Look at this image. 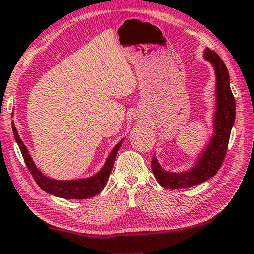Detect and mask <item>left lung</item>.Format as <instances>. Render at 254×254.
Masks as SVG:
<instances>
[{
    "label": "left lung",
    "instance_id": "1",
    "mask_svg": "<svg viewBox=\"0 0 254 254\" xmlns=\"http://www.w3.org/2000/svg\"><path fill=\"white\" fill-rule=\"evenodd\" d=\"M204 59L212 64L216 73V111L213 116V136L199 156L194 166L183 172H169L153 156L151 168L163 188L183 189L200 184L218 172L225 158L227 145L236 118V101L230 88V76L225 63L218 54L206 48Z\"/></svg>",
    "mask_w": 254,
    "mask_h": 254
}]
</instances>
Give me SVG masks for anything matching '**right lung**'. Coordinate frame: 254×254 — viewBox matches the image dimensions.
Instances as JSON below:
<instances>
[{
    "label": "right lung",
    "instance_id": "obj_1",
    "mask_svg": "<svg viewBox=\"0 0 254 254\" xmlns=\"http://www.w3.org/2000/svg\"><path fill=\"white\" fill-rule=\"evenodd\" d=\"M11 127L15 140L18 144V147H20L25 164H27L29 171L33 175L38 186H40L42 190L46 191L47 193L65 199H88L98 194L99 192L103 190L109 179V176H110L112 166H114L118 149H120L122 142H123V139H122L115 145L114 149L111 150L110 155L108 156L107 160H105L103 168L99 170L96 175L88 178L72 179V181H57V179L47 177L38 170L31 156L29 155L27 146L24 145V143L22 142L20 136H18L14 122H12Z\"/></svg>",
    "mask_w": 254,
    "mask_h": 254
}]
</instances>
